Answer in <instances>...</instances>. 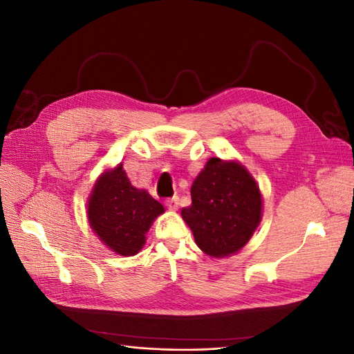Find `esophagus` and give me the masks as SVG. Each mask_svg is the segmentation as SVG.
I'll use <instances>...</instances> for the list:
<instances>
[{"label":"esophagus","instance_id":"1","mask_svg":"<svg viewBox=\"0 0 354 354\" xmlns=\"http://www.w3.org/2000/svg\"><path fill=\"white\" fill-rule=\"evenodd\" d=\"M165 205H167V208H168V209H171V211H176V209H178V196L168 198V199L165 201Z\"/></svg>","mask_w":354,"mask_h":354}]
</instances>
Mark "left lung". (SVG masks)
I'll list each match as a JSON object with an SVG mask.
<instances>
[{"label": "left lung", "mask_w": 354, "mask_h": 354, "mask_svg": "<svg viewBox=\"0 0 354 354\" xmlns=\"http://www.w3.org/2000/svg\"><path fill=\"white\" fill-rule=\"evenodd\" d=\"M190 194L192 205L181 209V217L203 252L223 259L248 243L261 221L263 198L242 164L209 158Z\"/></svg>", "instance_id": "obj_1"}]
</instances>
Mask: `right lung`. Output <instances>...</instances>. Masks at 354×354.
<instances>
[{
	"label": "right lung",
	"mask_w": 354,
	"mask_h": 354,
	"mask_svg": "<svg viewBox=\"0 0 354 354\" xmlns=\"http://www.w3.org/2000/svg\"><path fill=\"white\" fill-rule=\"evenodd\" d=\"M87 207L93 232L108 248L124 257L143 248L147 230L165 211L146 190L130 183L122 164L97 178Z\"/></svg>",
	"instance_id": "add662e5"
}]
</instances>
